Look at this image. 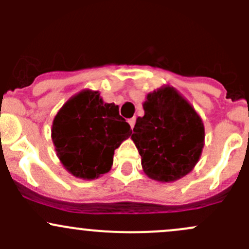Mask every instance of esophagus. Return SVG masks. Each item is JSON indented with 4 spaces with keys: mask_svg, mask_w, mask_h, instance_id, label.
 <instances>
[{
    "mask_svg": "<svg viewBox=\"0 0 249 249\" xmlns=\"http://www.w3.org/2000/svg\"><path fill=\"white\" fill-rule=\"evenodd\" d=\"M127 123H129V124H130V126H131V129H134L135 123H136V118H135V117L130 118V119H127Z\"/></svg>",
    "mask_w": 249,
    "mask_h": 249,
    "instance_id": "esophagus-1",
    "label": "esophagus"
}]
</instances>
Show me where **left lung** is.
Returning <instances> with one entry per match:
<instances>
[{
	"label": "left lung",
	"mask_w": 249,
	"mask_h": 249,
	"mask_svg": "<svg viewBox=\"0 0 249 249\" xmlns=\"http://www.w3.org/2000/svg\"><path fill=\"white\" fill-rule=\"evenodd\" d=\"M131 139L152 179L173 182L193 170L203 148L205 129L195 109L171 87L148 94Z\"/></svg>",
	"instance_id": "obj_1"
}]
</instances>
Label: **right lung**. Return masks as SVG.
Returning a JSON list of instances; mask_svg holds the SVG:
<instances>
[{"label":"right lung","instance_id":"add662e5","mask_svg":"<svg viewBox=\"0 0 249 249\" xmlns=\"http://www.w3.org/2000/svg\"><path fill=\"white\" fill-rule=\"evenodd\" d=\"M131 132L119 107L105 104L97 91L84 90L57 112L52 139L67 171L94 179L109 171L114 150Z\"/></svg>","mask_w":249,"mask_h":249}]
</instances>
